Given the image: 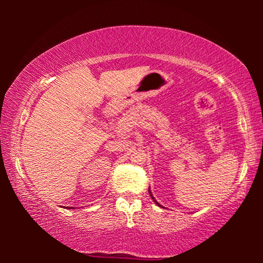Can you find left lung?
<instances>
[{
    "instance_id": "left-lung-1",
    "label": "left lung",
    "mask_w": 263,
    "mask_h": 263,
    "mask_svg": "<svg viewBox=\"0 0 263 263\" xmlns=\"http://www.w3.org/2000/svg\"><path fill=\"white\" fill-rule=\"evenodd\" d=\"M148 193H149V195H151V197H152V200L154 201V202H156V203L158 204V206H160V204H159V203H158V202H157V201H156V199H154V197H153V195H152V193H151V190H149V189H148Z\"/></svg>"
}]
</instances>
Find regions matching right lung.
<instances>
[{
    "label": "right lung",
    "mask_w": 263,
    "mask_h": 263,
    "mask_svg": "<svg viewBox=\"0 0 263 263\" xmlns=\"http://www.w3.org/2000/svg\"><path fill=\"white\" fill-rule=\"evenodd\" d=\"M69 208H70V207H69Z\"/></svg>",
    "instance_id": "right-lung-1"
}]
</instances>
